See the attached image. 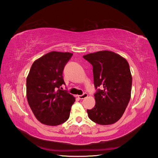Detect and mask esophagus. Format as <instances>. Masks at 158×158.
I'll list each match as a JSON object with an SVG mask.
<instances>
[{
  "mask_svg": "<svg viewBox=\"0 0 158 158\" xmlns=\"http://www.w3.org/2000/svg\"><path fill=\"white\" fill-rule=\"evenodd\" d=\"M88 97V94L87 93H84L82 95H78V98L79 99H84L85 98H86Z\"/></svg>",
  "mask_w": 158,
  "mask_h": 158,
  "instance_id": "esophagus-1",
  "label": "esophagus"
}]
</instances>
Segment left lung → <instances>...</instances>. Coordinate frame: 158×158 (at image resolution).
Returning <instances> with one entry per match:
<instances>
[{"label": "left lung", "instance_id": "1", "mask_svg": "<svg viewBox=\"0 0 158 158\" xmlns=\"http://www.w3.org/2000/svg\"><path fill=\"white\" fill-rule=\"evenodd\" d=\"M93 67L95 105L87 110L89 118L101 125L118 121L131 97L132 78L127 60L113 52L103 50L83 56Z\"/></svg>", "mask_w": 158, "mask_h": 158}]
</instances>
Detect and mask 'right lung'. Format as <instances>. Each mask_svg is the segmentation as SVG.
I'll return each instance as SVG.
<instances>
[{"mask_svg": "<svg viewBox=\"0 0 158 158\" xmlns=\"http://www.w3.org/2000/svg\"><path fill=\"white\" fill-rule=\"evenodd\" d=\"M73 53L51 52L35 60L26 79V97L35 118L48 126H57L69 118L75 98L60 89L65 84L64 67Z\"/></svg>", "mask_w": 158, "mask_h": 158, "instance_id": "1", "label": "right lung"}]
</instances>
